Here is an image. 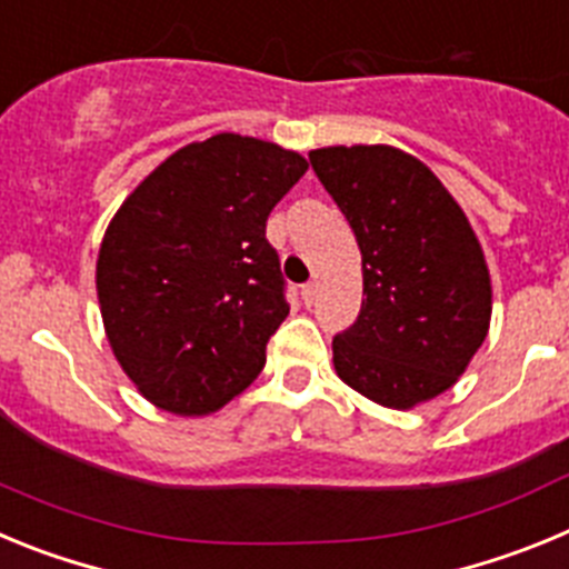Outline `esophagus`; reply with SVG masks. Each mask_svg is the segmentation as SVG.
<instances>
[{"label": "esophagus", "mask_w": 569, "mask_h": 569, "mask_svg": "<svg viewBox=\"0 0 569 569\" xmlns=\"http://www.w3.org/2000/svg\"><path fill=\"white\" fill-rule=\"evenodd\" d=\"M313 299H316V281L301 284V301H305V305H313Z\"/></svg>", "instance_id": "1"}]
</instances>
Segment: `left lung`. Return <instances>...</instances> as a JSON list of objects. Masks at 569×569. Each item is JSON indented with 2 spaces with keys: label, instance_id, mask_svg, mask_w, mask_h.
<instances>
[{
  "label": "left lung",
  "instance_id": "left-lung-1",
  "mask_svg": "<svg viewBox=\"0 0 569 569\" xmlns=\"http://www.w3.org/2000/svg\"><path fill=\"white\" fill-rule=\"evenodd\" d=\"M310 164L353 228L365 276L359 319L333 339L336 373L393 410L436 399L490 330V270L465 210L390 144L319 148Z\"/></svg>",
  "mask_w": 569,
  "mask_h": 569
}]
</instances>
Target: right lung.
<instances>
[{
  "label": "right lung",
  "instance_id": "1",
  "mask_svg": "<svg viewBox=\"0 0 569 569\" xmlns=\"http://www.w3.org/2000/svg\"><path fill=\"white\" fill-rule=\"evenodd\" d=\"M308 170L264 139L216 133L168 156L104 230L97 293L116 361L176 416L222 410L290 313L268 216Z\"/></svg>",
  "mask_w": 569,
  "mask_h": 569
}]
</instances>
